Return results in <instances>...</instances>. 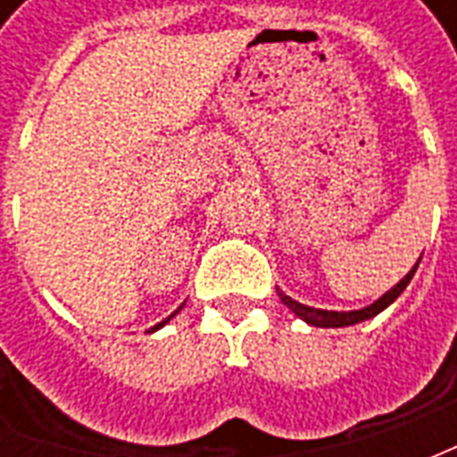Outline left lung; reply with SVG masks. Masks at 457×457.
<instances>
[{"mask_svg": "<svg viewBox=\"0 0 457 457\" xmlns=\"http://www.w3.org/2000/svg\"><path fill=\"white\" fill-rule=\"evenodd\" d=\"M419 262H421V257H419ZM419 262L413 264L411 271H409V274H406L396 287H392L386 294H384V296L377 298V301L370 303V306L360 308V311H326V308H313V306H306V303H298V301H294L291 296H287L281 288H277V294L278 298H281V303H284L287 308H291L301 320H306L308 326H316V328L354 326V323H362V320H370V318H374L377 313H382L386 306H392L394 301L403 294V288L409 287V281H411L413 274H416V269H419Z\"/></svg>", "mask_w": 457, "mask_h": 457, "instance_id": "1", "label": "left lung"}]
</instances>
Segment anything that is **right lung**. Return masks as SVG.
I'll use <instances>...</instances> for the list:
<instances>
[{
  "label": "right lung",
  "mask_w": 457,
  "mask_h": 457,
  "mask_svg": "<svg viewBox=\"0 0 457 457\" xmlns=\"http://www.w3.org/2000/svg\"><path fill=\"white\" fill-rule=\"evenodd\" d=\"M180 308H183V306H179V308H176V311H173V313H170V316L166 318V320H161V323H156V326H154V328H149V330H146V333H156V330H159V328H163V326H166V323H169L170 318H173V316H176V313H179Z\"/></svg>",
  "instance_id": "add662e5"
}]
</instances>
